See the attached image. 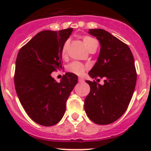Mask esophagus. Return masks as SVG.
Wrapping results in <instances>:
<instances>
[{"instance_id":"esophagus-1","label":"esophagus","mask_w":151,"mask_h":151,"mask_svg":"<svg viewBox=\"0 0 151 151\" xmlns=\"http://www.w3.org/2000/svg\"><path fill=\"white\" fill-rule=\"evenodd\" d=\"M78 82H80V83L84 82V78H82V77H79V78H78Z\"/></svg>"}]
</instances>
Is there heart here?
Masks as SVG:
<instances>
[{"mask_svg": "<svg viewBox=\"0 0 151 151\" xmlns=\"http://www.w3.org/2000/svg\"><path fill=\"white\" fill-rule=\"evenodd\" d=\"M82 42H83L84 45L85 46V47L88 50L92 45H94V43H97V41L94 39V38L88 37V36H85L82 38ZM68 47V43H65V45H63L62 48V55L63 57H65L66 54V50H67ZM68 71H69L70 73H73L74 74H76L80 76V75H82L84 73V72L85 71L86 69V66H84L83 64L81 63L78 62H73L71 63H69L67 66Z\"/></svg>", "mask_w": 151, "mask_h": 151, "instance_id": "1", "label": "heart"}]
</instances>
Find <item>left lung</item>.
<instances>
[{
    "mask_svg": "<svg viewBox=\"0 0 151 151\" xmlns=\"http://www.w3.org/2000/svg\"><path fill=\"white\" fill-rule=\"evenodd\" d=\"M101 45L97 60L88 73L91 78H104V84L86 81L91 91L85 110L92 122L107 125L120 118L130 103L137 80L132 53L127 45L106 31L89 29Z\"/></svg>",
    "mask_w": 151,
    "mask_h": 151,
    "instance_id": "8db88e82",
    "label": "left lung"
}]
</instances>
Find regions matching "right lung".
<instances>
[{
	"label": "right lung",
	"instance_id": "obj_1",
	"mask_svg": "<svg viewBox=\"0 0 151 151\" xmlns=\"http://www.w3.org/2000/svg\"><path fill=\"white\" fill-rule=\"evenodd\" d=\"M73 28L40 32L19 50L14 83L19 101L33 121L51 126L61 120L78 76L66 73L60 82L52 72L62 69V48Z\"/></svg>",
	"mask_w": 151,
	"mask_h": 151
}]
</instances>
